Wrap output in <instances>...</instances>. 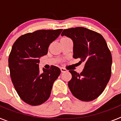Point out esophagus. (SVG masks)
<instances>
[{
  "mask_svg": "<svg viewBox=\"0 0 121 121\" xmlns=\"http://www.w3.org/2000/svg\"><path fill=\"white\" fill-rule=\"evenodd\" d=\"M60 69L61 73H64V72H65V71H67V70H66V69H65V68H60Z\"/></svg>",
  "mask_w": 121,
  "mask_h": 121,
  "instance_id": "obj_1",
  "label": "esophagus"
}]
</instances>
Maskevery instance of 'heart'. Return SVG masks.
Returning a JSON list of instances; mask_svg holds the SVG:
<instances>
[{"label": "heart", "instance_id": "heart-1", "mask_svg": "<svg viewBox=\"0 0 121 121\" xmlns=\"http://www.w3.org/2000/svg\"><path fill=\"white\" fill-rule=\"evenodd\" d=\"M68 39V38H67V37H63V38H62V39H60V40H64V39Z\"/></svg>", "mask_w": 121, "mask_h": 121}]
</instances>
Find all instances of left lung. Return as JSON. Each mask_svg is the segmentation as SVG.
<instances>
[{"label":"left lung","mask_w":121,"mask_h":121,"mask_svg":"<svg viewBox=\"0 0 121 121\" xmlns=\"http://www.w3.org/2000/svg\"><path fill=\"white\" fill-rule=\"evenodd\" d=\"M61 36L73 42V56L81 59L85 67L80 74L70 70L72 78L68 87L74 96L82 101H91L99 97L111 76L112 57L102 35L86 28L64 30Z\"/></svg>","instance_id":"1"}]
</instances>
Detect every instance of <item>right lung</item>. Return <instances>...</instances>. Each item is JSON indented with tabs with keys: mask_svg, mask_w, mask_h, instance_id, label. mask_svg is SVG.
I'll return each instance as SVG.
<instances>
[{
	"mask_svg": "<svg viewBox=\"0 0 121 121\" xmlns=\"http://www.w3.org/2000/svg\"><path fill=\"white\" fill-rule=\"evenodd\" d=\"M62 30H40L25 34L16 40L8 58L10 76L19 97L31 105L47 100L53 83L60 74L57 67L39 70V59L48 53L50 43Z\"/></svg>",
	"mask_w": 121,
	"mask_h": 121,
	"instance_id": "right-lung-1",
	"label": "right lung"
}]
</instances>
